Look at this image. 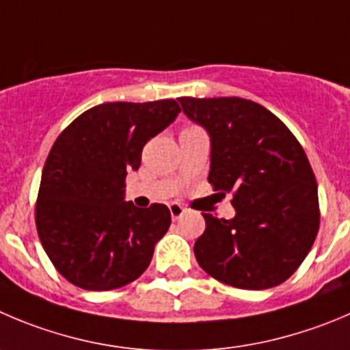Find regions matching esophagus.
I'll use <instances>...</instances> for the list:
<instances>
[{"label": "esophagus", "instance_id": "34e87169", "mask_svg": "<svg viewBox=\"0 0 350 350\" xmlns=\"http://www.w3.org/2000/svg\"><path fill=\"white\" fill-rule=\"evenodd\" d=\"M184 213H185V209L182 208L180 204H177V202H172V204H170V215H172L173 219H178L182 215H184Z\"/></svg>", "mask_w": 350, "mask_h": 350}]
</instances>
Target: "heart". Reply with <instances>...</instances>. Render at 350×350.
Segmentation results:
<instances>
[{
	"label": "heart",
	"instance_id": "heart-1",
	"mask_svg": "<svg viewBox=\"0 0 350 350\" xmlns=\"http://www.w3.org/2000/svg\"><path fill=\"white\" fill-rule=\"evenodd\" d=\"M191 129H194V127H189V129H185V131H191Z\"/></svg>",
	"mask_w": 350,
	"mask_h": 350
}]
</instances>
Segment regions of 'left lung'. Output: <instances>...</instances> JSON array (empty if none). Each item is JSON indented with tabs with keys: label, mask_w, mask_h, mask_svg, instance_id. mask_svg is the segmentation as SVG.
Listing matches in <instances>:
<instances>
[{
	"label": "left lung",
	"mask_w": 350,
	"mask_h": 350,
	"mask_svg": "<svg viewBox=\"0 0 350 350\" xmlns=\"http://www.w3.org/2000/svg\"><path fill=\"white\" fill-rule=\"evenodd\" d=\"M211 141L208 182L234 194L235 216L202 213L199 266L247 291L280 285L301 266L319 228L318 184L304 149L280 118L242 98H178Z\"/></svg>",
	"instance_id": "left-lung-1"
}]
</instances>
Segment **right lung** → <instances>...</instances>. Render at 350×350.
I'll use <instances>...</instances> for the list:
<instances>
[{"mask_svg": "<svg viewBox=\"0 0 350 350\" xmlns=\"http://www.w3.org/2000/svg\"><path fill=\"white\" fill-rule=\"evenodd\" d=\"M180 113L175 99L105 103L58 135L44 163L36 227L59 275L85 291H113L139 278L172 215L165 204L125 201L127 172L142 148Z\"/></svg>", "mask_w": 350, "mask_h": 350, "instance_id": "obj_1", "label": "right lung"}]
</instances>
